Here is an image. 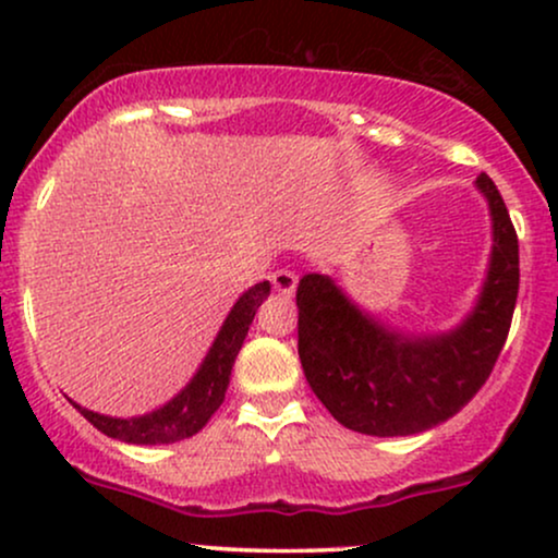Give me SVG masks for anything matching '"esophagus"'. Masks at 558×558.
<instances>
[{
  "mask_svg": "<svg viewBox=\"0 0 558 558\" xmlns=\"http://www.w3.org/2000/svg\"><path fill=\"white\" fill-rule=\"evenodd\" d=\"M272 286L280 296H293V293H296V286H299L296 272H291V270L272 272Z\"/></svg>",
  "mask_w": 558,
  "mask_h": 558,
  "instance_id": "34e87169",
  "label": "esophagus"
}]
</instances>
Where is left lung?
I'll return each mask as SVG.
<instances>
[{"label":"left lung","instance_id":"8db88e82","mask_svg":"<svg viewBox=\"0 0 558 558\" xmlns=\"http://www.w3.org/2000/svg\"><path fill=\"white\" fill-rule=\"evenodd\" d=\"M493 246L475 306L457 328L409 332L354 304L330 275L299 280V360L325 409L354 433L396 438L440 425L488 380L520 291V243L488 175Z\"/></svg>","mask_w":558,"mask_h":558}]
</instances>
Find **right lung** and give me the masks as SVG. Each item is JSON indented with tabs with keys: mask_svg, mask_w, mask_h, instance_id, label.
Wrapping results in <instances>:
<instances>
[{
	"mask_svg": "<svg viewBox=\"0 0 558 558\" xmlns=\"http://www.w3.org/2000/svg\"><path fill=\"white\" fill-rule=\"evenodd\" d=\"M267 296H270V280L241 293L233 310L228 312L213 345H209L207 356L189 380V386L155 412L138 414V417H110V414L92 412V409L81 407L75 401L70 403L92 422L96 430L110 435L114 440H123V444L162 446L191 438L207 425L209 417L220 409L222 399H226L230 369H233L235 356H239L248 325H252L254 315H257L262 301Z\"/></svg>",
	"mask_w": 558,
	"mask_h": 558,
	"instance_id": "right-lung-1",
	"label": "right lung"
}]
</instances>
